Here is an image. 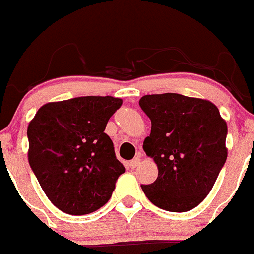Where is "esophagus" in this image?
I'll list each match as a JSON object with an SVG mask.
<instances>
[{"instance_id":"34e87169","label":"esophagus","mask_w":254,"mask_h":254,"mask_svg":"<svg viewBox=\"0 0 254 254\" xmlns=\"http://www.w3.org/2000/svg\"><path fill=\"white\" fill-rule=\"evenodd\" d=\"M138 164H140V159H138V158H134V159H132L131 161H129V167H131L132 169H133V168L137 167Z\"/></svg>"}]
</instances>
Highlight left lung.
Wrapping results in <instances>:
<instances>
[{
    "label": "left lung",
    "instance_id": "obj_1",
    "mask_svg": "<svg viewBox=\"0 0 254 254\" xmlns=\"http://www.w3.org/2000/svg\"><path fill=\"white\" fill-rule=\"evenodd\" d=\"M151 121L143 150L158 165V178L141 185L155 206L172 212L196 207L214 187L228 156V127L208 100L165 93L142 96Z\"/></svg>",
    "mask_w": 254,
    "mask_h": 254
}]
</instances>
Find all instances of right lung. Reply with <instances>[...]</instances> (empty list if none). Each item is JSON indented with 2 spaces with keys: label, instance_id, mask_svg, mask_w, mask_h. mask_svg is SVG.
<instances>
[{
  "label": "right lung",
  "instance_id": "obj_1",
  "mask_svg": "<svg viewBox=\"0 0 254 254\" xmlns=\"http://www.w3.org/2000/svg\"><path fill=\"white\" fill-rule=\"evenodd\" d=\"M122 99L80 96L44 104L28 127L29 164L53 205L69 215L99 210L125 167L105 133Z\"/></svg>",
  "mask_w": 254,
  "mask_h": 254
}]
</instances>
